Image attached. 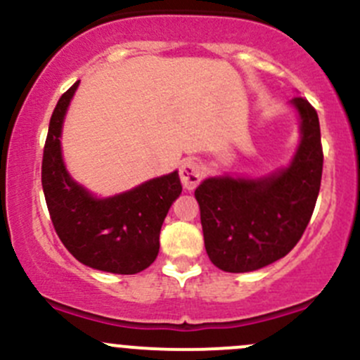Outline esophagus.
I'll list each match as a JSON object with an SVG mask.
<instances>
[{
  "mask_svg": "<svg viewBox=\"0 0 360 360\" xmlns=\"http://www.w3.org/2000/svg\"><path fill=\"white\" fill-rule=\"evenodd\" d=\"M202 167L200 163L195 162L193 158H188L184 160L183 165L179 169V177H181V183L186 190H193L197 188V184L200 183L202 179Z\"/></svg>",
  "mask_w": 360,
  "mask_h": 360,
  "instance_id": "1",
  "label": "esophagus"
}]
</instances>
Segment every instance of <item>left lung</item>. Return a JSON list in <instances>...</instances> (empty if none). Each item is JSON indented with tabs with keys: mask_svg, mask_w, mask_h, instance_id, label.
Masks as SVG:
<instances>
[{
	"mask_svg": "<svg viewBox=\"0 0 360 360\" xmlns=\"http://www.w3.org/2000/svg\"><path fill=\"white\" fill-rule=\"evenodd\" d=\"M300 143L289 163L263 176H212L195 190L203 242L219 270L245 274L284 257L308 226L322 177L317 111L294 97Z\"/></svg>",
	"mask_w": 360,
	"mask_h": 360,
	"instance_id": "left-lung-1",
	"label": "left lung"
}]
</instances>
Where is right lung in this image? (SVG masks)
Wrapping results in <instances>:
<instances>
[{"label":"right lung","instance_id":"right-lung-1","mask_svg":"<svg viewBox=\"0 0 360 360\" xmlns=\"http://www.w3.org/2000/svg\"><path fill=\"white\" fill-rule=\"evenodd\" d=\"M78 85L57 103L43 150L41 184L50 217L79 263L108 274H139L157 259L163 219L183 191L179 174L174 170L111 197H97L76 183L64 163L60 137Z\"/></svg>","mask_w":360,"mask_h":360}]
</instances>
